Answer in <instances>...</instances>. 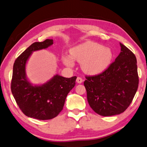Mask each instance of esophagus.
<instances>
[{"instance_id":"obj_1","label":"esophagus","mask_w":147,"mask_h":147,"mask_svg":"<svg viewBox=\"0 0 147 147\" xmlns=\"http://www.w3.org/2000/svg\"><path fill=\"white\" fill-rule=\"evenodd\" d=\"M76 82H77L78 84H81V83H82V82H83V80H82V78L78 77L77 78V79H76Z\"/></svg>"}]
</instances>
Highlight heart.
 <instances>
[{
  "mask_svg": "<svg viewBox=\"0 0 147 147\" xmlns=\"http://www.w3.org/2000/svg\"><path fill=\"white\" fill-rule=\"evenodd\" d=\"M70 56H64L63 62L72 67L74 60L81 63V68L89 75H97L106 70L111 61L113 53L108 47L88 41L70 49Z\"/></svg>",
  "mask_w": 147,
  "mask_h": 147,
  "instance_id": "heart-1",
  "label": "heart"
}]
</instances>
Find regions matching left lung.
<instances>
[{"mask_svg": "<svg viewBox=\"0 0 147 147\" xmlns=\"http://www.w3.org/2000/svg\"><path fill=\"white\" fill-rule=\"evenodd\" d=\"M121 52L107 70L86 77L84 86L91 108L98 115H119L132 102L138 87L137 61L133 52L121 43Z\"/></svg>", "mask_w": 147, "mask_h": 147, "instance_id": "1", "label": "left lung"}]
</instances>
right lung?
Listing matches in <instances>:
<instances>
[{
  "label": "right lung",
  "instance_id": "right-lung-1",
  "mask_svg": "<svg viewBox=\"0 0 147 147\" xmlns=\"http://www.w3.org/2000/svg\"><path fill=\"white\" fill-rule=\"evenodd\" d=\"M53 44L47 39L35 42L22 52L13 66L11 91L19 108L26 116L40 120L51 119L63 109L65 99L76 85L77 77L65 78L56 74L42 84H32L26 75V64L34 51Z\"/></svg>",
  "mask_w": 147,
  "mask_h": 147
}]
</instances>
